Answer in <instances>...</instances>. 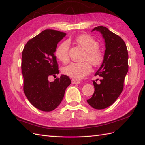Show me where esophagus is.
I'll list each match as a JSON object with an SVG mask.
<instances>
[{
    "label": "esophagus",
    "instance_id": "obj_1",
    "mask_svg": "<svg viewBox=\"0 0 145 145\" xmlns=\"http://www.w3.org/2000/svg\"><path fill=\"white\" fill-rule=\"evenodd\" d=\"M72 83L73 84H79L80 83V82L78 81V80H76L73 79V80H72Z\"/></svg>",
    "mask_w": 145,
    "mask_h": 145
}]
</instances>
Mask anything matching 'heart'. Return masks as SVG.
Returning a JSON list of instances; mask_svg holds the SVG:
<instances>
[{
  "label": "heart",
  "mask_w": 145,
  "mask_h": 145,
  "mask_svg": "<svg viewBox=\"0 0 145 145\" xmlns=\"http://www.w3.org/2000/svg\"><path fill=\"white\" fill-rule=\"evenodd\" d=\"M76 42L87 51L85 60L90 61L94 66L100 65L103 60V55L98 49L99 44L96 40L90 35L83 34L76 38ZM69 41L65 40L61 42L55 50V56L61 62L67 63L69 60ZM90 63L87 61L83 63H72L63 68V72L76 80H81L90 73L91 65Z\"/></svg>",
  "instance_id": "heart-1"
}]
</instances>
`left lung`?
Segmentation results:
<instances>
[{
  "mask_svg": "<svg viewBox=\"0 0 145 145\" xmlns=\"http://www.w3.org/2000/svg\"><path fill=\"white\" fill-rule=\"evenodd\" d=\"M100 32L105 40V51L102 64L95 75L101 77L100 84L93 82V95L88 103L97 110L106 108L115 102L123 89L124 80L128 71V54L125 42L105 27L92 30Z\"/></svg>",
  "mask_w": 145,
  "mask_h": 145,
  "instance_id": "obj_1",
  "label": "left lung"
}]
</instances>
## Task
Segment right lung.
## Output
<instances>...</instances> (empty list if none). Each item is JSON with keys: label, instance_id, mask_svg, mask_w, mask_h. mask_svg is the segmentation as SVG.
<instances>
[{"label": "right lung", "instance_id": "1", "mask_svg": "<svg viewBox=\"0 0 145 145\" xmlns=\"http://www.w3.org/2000/svg\"><path fill=\"white\" fill-rule=\"evenodd\" d=\"M65 35L57 30H44L28 41L22 51L24 93L33 106L44 112H51L59 105L71 84L65 75L54 82L48 80L49 76L59 73L54 53L58 43Z\"/></svg>", "mask_w": 145, "mask_h": 145}]
</instances>
